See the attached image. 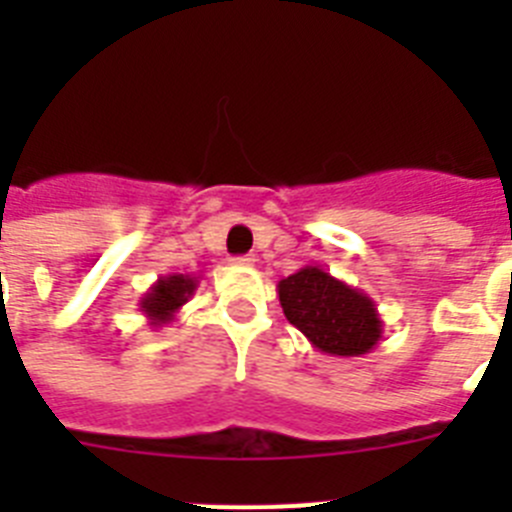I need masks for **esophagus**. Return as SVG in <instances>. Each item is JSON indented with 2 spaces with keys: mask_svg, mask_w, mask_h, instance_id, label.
<instances>
[{
  "mask_svg": "<svg viewBox=\"0 0 512 512\" xmlns=\"http://www.w3.org/2000/svg\"><path fill=\"white\" fill-rule=\"evenodd\" d=\"M253 256H235V259H230V264L233 266H253Z\"/></svg>",
  "mask_w": 512,
  "mask_h": 512,
  "instance_id": "esophagus-1",
  "label": "esophagus"
}]
</instances>
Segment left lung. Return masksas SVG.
Returning <instances> with one entry per match:
<instances>
[{
	"mask_svg": "<svg viewBox=\"0 0 512 512\" xmlns=\"http://www.w3.org/2000/svg\"><path fill=\"white\" fill-rule=\"evenodd\" d=\"M277 292L289 323L323 354L351 359L382 341L384 323L372 297L320 266H302L277 284Z\"/></svg>",
	"mask_w": 512,
	"mask_h": 512,
	"instance_id": "1",
	"label": "left lung"
}]
</instances>
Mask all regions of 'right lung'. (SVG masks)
<instances>
[{
	"label": "right lung",
	"instance_id": "add662e5",
	"mask_svg": "<svg viewBox=\"0 0 512 512\" xmlns=\"http://www.w3.org/2000/svg\"><path fill=\"white\" fill-rule=\"evenodd\" d=\"M200 287V277L192 274H166L158 277L148 287V292L138 300V310L146 315L148 325L161 328V325L174 323L179 310L192 300L194 289Z\"/></svg>",
	"mask_w": 512,
	"mask_h": 512
}]
</instances>
